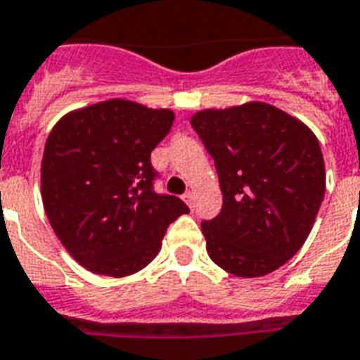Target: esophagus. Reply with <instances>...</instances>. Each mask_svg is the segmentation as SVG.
I'll list each match as a JSON object with an SVG mask.
<instances>
[{
	"mask_svg": "<svg viewBox=\"0 0 360 360\" xmlns=\"http://www.w3.org/2000/svg\"><path fill=\"white\" fill-rule=\"evenodd\" d=\"M183 200H185L186 205H188L190 209H192V207H194V192H192V190L185 192V194H183Z\"/></svg>",
	"mask_w": 360,
	"mask_h": 360,
	"instance_id": "34e87169",
	"label": "esophagus"
}]
</instances>
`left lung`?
<instances>
[{
	"label": "left lung",
	"mask_w": 360,
	"mask_h": 360,
	"mask_svg": "<svg viewBox=\"0 0 360 360\" xmlns=\"http://www.w3.org/2000/svg\"><path fill=\"white\" fill-rule=\"evenodd\" d=\"M224 205L201 224L207 251L236 277H261L296 255L326 194L323 155L309 127L262 101L195 112Z\"/></svg>",
	"instance_id": "8db88e82"
}]
</instances>
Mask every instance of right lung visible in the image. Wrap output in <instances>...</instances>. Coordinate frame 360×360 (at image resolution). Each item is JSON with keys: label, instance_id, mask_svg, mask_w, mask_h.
Listing matches in <instances>:
<instances>
[{"label": "right lung", "instance_id": "obj_1", "mask_svg": "<svg viewBox=\"0 0 360 360\" xmlns=\"http://www.w3.org/2000/svg\"><path fill=\"white\" fill-rule=\"evenodd\" d=\"M175 114L107 99L58 120L44 148V210L70 255L98 276L136 274L160 251L172 221L188 212L157 194L151 151Z\"/></svg>", "mask_w": 360, "mask_h": 360}]
</instances>
